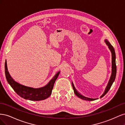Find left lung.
<instances>
[{"label": "left lung", "mask_w": 125, "mask_h": 125, "mask_svg": "<svg viewBox=\"0 0 125 125\" xmlns=\"http://www.w3.org/2000/svg\"><path fill=\"white\" fill-rule=\"evenodd\" d=\"M105 43L107 45V46H108L109 50H110L111 53H112V74L111 75V77L109 78V80L108 81V84L106 87L105 90L104 91V93L103 94L100 96V98H102V97H103L106 94L109 90L110 89L111 86L112 85L113 82L115 81V79L116 78V55H115V52L114 47H113L112 45L110 44V43L107 41V40L105 39L104 40ZM72 85H73V88L74 91V93H75V95H76L78 97L80 98L81 99L83 100H86V101H94L97 100L98 98H91V97H86L84 95H82L81 93H79L78 91L76 90V89L75 88V87L74 86V84L73 83V82H72Z\"/></svg>", "instance_id": "8db88e82"}]
</instances>
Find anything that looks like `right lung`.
<instances>
[{
    "instance_id": "add662e5",
    "label": "right lung",
    "mask_w": 125,
    "mask_h": 125,
    "mask_svg": "<svg viewBox=\"0 0 125 125\" xmlns=\"http://www.w3.org/2000/svg\"><path fill=\"white\" fill-rule=\"evenodd\" d=\"M5 70L7 81L18 95L24 99L34 101L45 100L51 95L54 83L60 73V71H58L46 85L41 88H34L21 84L13 80L9 73L6 60Z\"/></svg>"
}]
</instances>
